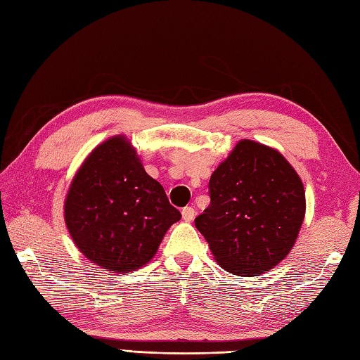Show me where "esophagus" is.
Listing matches in <instances>:
<instances>
[{
	"mask_svg": "<svg viewBox=\"0 0 360 360\" xmlns=\"http://www.w3.org/2000/svg\"><path fill=\"white\" fill-rule=\"evenodd\" d=\"M181 217L185 222H191L195 217V211L193 207H185L181 210Z\"/></svg>",
	"mask_w": 360,
	"mask_h": 360,
	"instance_id": "obj_1",
	"label": "esophagus"
}]
</instances>
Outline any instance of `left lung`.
I'll use <instances>...</instances> for the list:
<instances>
[{"label":"left lung","mask_w":360,"mask_h":360,"mask_svg":"<svg viewBox=\"0 0 360 360\" xmlns=\"http://www.w3.org/2000/svg\"><path fill=\"white\" fill-rule=\"evenodd\" d=\"M210 197L194 224L226 272L259 276L295 245L306 214L304 186L276 149L240 139L211 174Z\"/></svg>","instance_id":"1"}]
</instances>
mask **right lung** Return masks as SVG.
<instances>
[{
    "label": "right lung",
    "instance_id": "right-lung-1",
    "mask_svg": "<svg viewBox=\"0 0 360 360\" xmlns=\"http://www.w3.org/2000/svg\"><path fill=\"white\" fill-rule=\"evenodd\" d=\"M63 217L79 252L110 274L144 267L181 219L163 186L144 171L124 135L98 144L65 197Z\"/></svg>",
    "mask_w": 360,
    "mask_h": 360
}]
</instances>
